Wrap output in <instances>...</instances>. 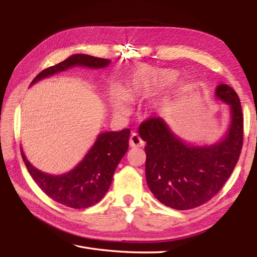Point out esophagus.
I'll use <instances>...</instances> for the list:
<instances>
[{
    "label": "esophagus",
    "instance_id": "34e87169",
    "mask_svg": "<svg viewBox=\"0 0 257 257\" xmlns=\"http://www.w3.org/2000/svg\"><path fill=\"white\" fill-rule=\"evenodd\" d=\"M129 145L130 147H133V148H140V147H143L145 145V141L140 138V136L138 134L134 133L132 135V137L129 139Z\"/></svg>",
    "mask_w": 257,
    "mask_h": 257
}]
</instances>
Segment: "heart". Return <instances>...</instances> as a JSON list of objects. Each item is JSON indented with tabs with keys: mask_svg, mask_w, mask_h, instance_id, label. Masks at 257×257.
Segmentation results:
<instances>
[{
	"mask_svg": "<svg viewBox=\"0 0 257 257\" xmlns=\"http://www.w3.org/2000/svg\"><path fill=\"white\" fill-rule=\"evenodd\" d=\"M177 74L172 70H154L149 73V85H154L156 87H163L171 84L176 78ZM140 81H137L135 85V90H140L141 88ZM112 102L114 110L120 113H124L128 110L129 99L121 90L116 89L112 94Z\"/></svg>",
	"mask_w": 257,
	"mask_h": 257,
	"instance_id": "b5f03b06",
	"label": "heart"
}]
</instances>
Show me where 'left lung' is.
<instances>
[{
    "label": "left lung",
    "mask_w": 257,
    "mask_h": 257,
    "mask_svg": "<svg viewBox=\"0 0 257 257\" xmlns=\"http://www.w3.org/2000/svg\"><path fill=\"white\" fill-rule=\"evenodd\" d=\"M216 97L231 109L230 129L221 143L194 147L176 137L161 118L141 122L147 143L146 178L162 204L190 210L206 203L222 189L238 161L243 146V112L239 98L227 85L216 87Z\"/></svg>",
    "instance_id": "left-lung-1"
}]
</instances>
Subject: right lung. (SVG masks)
I'll return each instance as SVG.
<instances>
[{
  "label": "right lung",
  "instance_id": "obj_1",
  "mask_svg": "<svg viewBox=\"0 0 257 257\" xmlns=\"http://www.w3.org/2000/svg\"><path fill=\"white\" fill-rule=\"evenodd\" d=\"M109 63V59L76 54L62 63L42 70L31 85L76 65L102 68L108 66ZM129 136L128 128L121 132L100 134L79 165L61 176H51L37 170L27 161L23 151L21 154L31 177L43 192L63 205L73 209H86L98 203L110 187L114 170L128 150Z\"/></svg>",
  "mask_w": 257,
  "mask_h": 257
}]
</instances>
